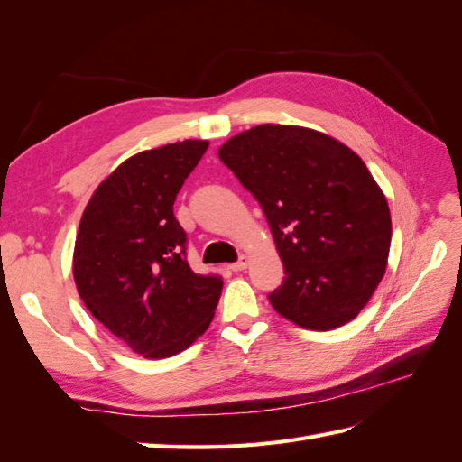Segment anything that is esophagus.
<instances>
[{
    "mask_svg": "<svg viewBox=\"0 0 462 462\" xmlns=\"http://www.w3.org/2000/svg\"><path fill=\"white\" fill-rule=\"evenodd\" d=\"M246 265H248V256H245V254H243V256H241L239 260H236L235 263H231L229 268H231L233 272H241V270H245V268H246Z\"/></svg>",
    "mask_w": 462,
    "mask_h": 462,
    "instance_id": "34e87169",
    "label": "esophagus"
}]
</instances>
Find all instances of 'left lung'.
Segmentation results:
<instances>
[{
    "label": "left lung",
    "mask_w": 462,
    "mask_h": 462,
    "mask_svg": "<svg viewBox=\"0 0 462 462\" xmlns=\"http://www.w3.org/2000/svg\"><path fill=\"white\" fill-rule=\"evenodd\" d=\"M270 223L285 279L270 302L304 329L358 316L387 268L391 216L366 163L335 138L258 125L217 152Z\"/></svg>",
    "instance_id": "obj_1"
}]
</instances>
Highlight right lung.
<instances>
[{
  "instance_id": "right-lung-1",
  "label": "right lung",
  "mask_w": 462,
  "mask_h": 462,
  "mask_svg": "<svg viewBox=\"0 0 462 462\" xmlns=\"http://www.w3.org/2000/svg\"><path fill=\"white\" fill-rule=\"evenodd\" d=\"M208 141L134 153L104 179L79 223L73 275L90 314L144 358L185 351L208 329L223 282L187 262L173 216L185 179Z\"/></svg>"
}]
</instances>
